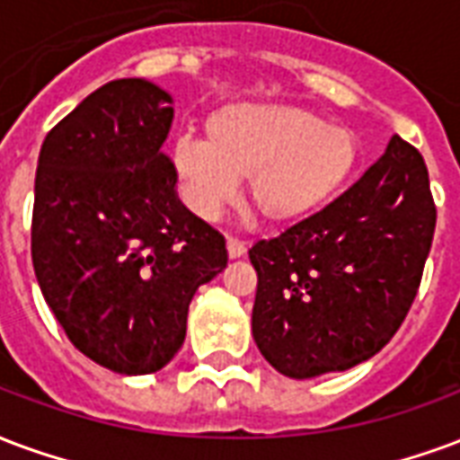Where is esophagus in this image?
<instances>
[{"label": "esophagus", "instance_id": "esophagus-1", "mask_svg": "<svg viewBox=\"0 0 460 460\" xmlns=\"http://www.w3.org/2000/svg\"><path fill=\"white\" fill-rule=\"evenodd\" d=\"M226 251H229V258H241L246 253V241L229 236V239H226Z\"/></svg>", "mask_w": 460, "mask_h": 460}]
</instances>
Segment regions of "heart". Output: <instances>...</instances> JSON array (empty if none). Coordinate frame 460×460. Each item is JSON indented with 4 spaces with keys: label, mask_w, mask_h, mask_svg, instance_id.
<instances>
[{
    "label": "heart",
    "mask_w": 460,
    "mask_h": 460,
    "mask_svg": "<svg viewBox=\"0 0 460 460\" xmlns=\"http://www.w3.org/2000/svg\"><path fill=\"white\" fill-rule=\"evenodd\" d=\"M351 128L295 104L239 102L207 119V138L180 136L170 168L195 214L214 219L248 178L251 204L270 224H295L341 195L358 168Z\"/></svg>",
    "instance_id": "1"
}]
</instances>
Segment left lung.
<instances>
[{
    "instance_id": "obj_1",
    "label": "left lung",
    "mask_w": 460,
    "mask_h": 460,
    "mask_svg": "<svg viewBox=\"0 0 460 460\" xmlns=\"http://www.w3.org/2000/svg\"><path fill=\"white\" fill-rule=\"evenodd\" d=\"M434 226L424 158L393 136L341 197L248 251L263 358L297 380L373 358L417 297Z\"/></svg>"
}]
</instances>
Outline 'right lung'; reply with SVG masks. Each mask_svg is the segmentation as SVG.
Here are the masks:
<instances>
[{
	"mask_svg": "<svg viewBox=\"0 0 460 460\" xmlns=\"http://www.w3.org/2000/svg\"><path fill=\"white\" fill-rule=\"evenodd\" d=\"M172 97L141 77L102 84L40 146L31 258L77 351L121 376L180 351L199 285L226 241L187 209L163 153Z\"/></svg>",
	"mask_w": 460,
	"mask_h": 460,
	"instance_id": "1",
	"label": "right lung"
}]
</instances>
